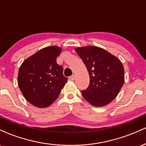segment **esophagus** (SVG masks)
<instances>
[{"label":"esophagus","instance_id":"1","mask_svg":"<svg viewBox=\"0 0 146 146\" xmlns=\"http://www.w3.org/2000/svg\"><path fill=\"white\" fill-rule=\"evenodd\" d=\"M75 79V74H73V75H71V76L70 77V80H71V81H73Z\"/></svg>","mask_w":146,"mask_h":146}]
</instances>
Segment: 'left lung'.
I'll return each mask as SVG.
<instances>
[{
	"label": "left lung",
	"instance_id": "8db88e82",
	"mask_svg": "<svg viewBox=\"0 0 146 146\" xmlns=\"http://www.w3.org/2000/svg\"><path fill=\"white\" fill-rule=\"evenodd\" d=\"M75 50L83 60L90 77L89 86L82 91L84 98L97 107L110 104L124 83V68L121 62L98 46L89 45Z\"/></svg>",
	"mask_w": 146,
	"mask_h": 146
}]
</instances>
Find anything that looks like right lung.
Masks as SVG:
<instances>
[{
    "mask_svg": "<svg viewBox=\"0 0 146 146\" xmlns=\"http://www.w3.org/2000/svg\"><path fill=\"white\" fill-rule=\"evenodd\" d=\"M62 48L49 46L37 51L22 63L18 84L24 98L38 108H46L59 96L68 79L56 62Z\"/></svg>",
    "mask_w": 146,
    "mask_h": 146,
    "instance_id": "1",
    "label": "right lung"
}]
</instances>
